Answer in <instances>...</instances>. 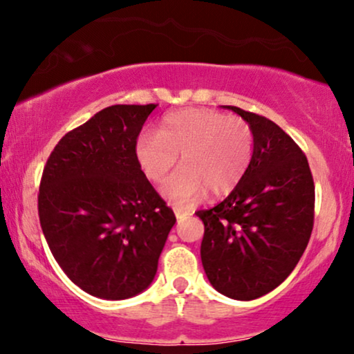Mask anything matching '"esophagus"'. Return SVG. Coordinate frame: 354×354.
<instances>
[{
	"instance_id": "34e87169",
	"label": "esophagus",
	"mask_w": 354,
	"mask_h": 354,
	"mask_svg": "<svg viewBox=\"0 0 354 354\" xmlns=\"http://www.w3.org/2000/svg\"><path fill=\"white\" fill-rule=\"evenodd\" d=\"M174 212H176L177 219H182V217L192 214L190 209H187V207H183V206H174Z\"/></svg>"
}]
</instances>
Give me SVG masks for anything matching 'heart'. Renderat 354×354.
I'll return each mask as SVG.
<instances>
[{"mask_svg": "<svg viewBox=\"0 0 354 354\" xmlns=\"http://www.w3.org/2000/svg\"><path fill=\"white\" fill-rule=\"evenodd\" d=\"M135 151L154 183L167 177L180 154L182 169L164 183L162 193L187 205L206 192L221 196L240 185L253 162L254 133L239 115L192 108L167 114L156 133L140 135Z\"/></svg>", "mask_w": 354, "mask_h": 354, "instance_id": "1", "label": "heart"}]
</instances>
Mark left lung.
I'll return each mask as SVG.
<instances>
[{
	"label": "left lung",
	"mask_w": 354,
	"mask_h": 354,
	"mask_svg": "<svg viewBox=\"0 0 354 354\" xmlns=\"http://www.w3.org/2000/svg\"><path fill=\"white\" fill-rule=\"evenodd\" d=\"M241 115L254 133V156L240 185L211 209L201 263L212 287L250 301L277 288L298 264L314 225V180L308 159L292 137L264 115Z\"/></svg>",
	"instance_id": "8db88e82"
}]
</instances>
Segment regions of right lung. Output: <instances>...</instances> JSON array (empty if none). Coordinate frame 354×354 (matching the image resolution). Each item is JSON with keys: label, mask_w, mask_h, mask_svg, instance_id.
I'll return each mask as SVG.
<instances>
[{"label": "right lung", "mask_w": 354, "mask_h": 354, "mask_svg": "<svg viewBox=\"0 0 354 354\" xmlns=\"http://www.w3.org/2000/svg\"><path fill=\"white\" fill-rule=\"evenodd\" d=\"M154 108H104L67 132L43 169V235L67 277L93 297L127 299L148 288L176 224L135 151Z\"/></svg>", "instance_id": "obj_1"}]
</instances>
